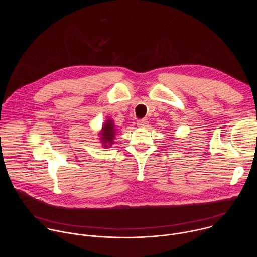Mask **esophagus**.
Returning <instances> with one entry per match:
<instances>
[{"mask_svg":"<svg viewBox=\"0 0 257 257\" xmlns=\"http://www.w3.org/2000/svg\"><path fill=\"white\" fill-rule=\"evenodd\" d=\"M148 125H149V121L146 119H141V120L137 121V126L140 128H145V127H148Z\"/></svg>","mask_w":257,"mask_h":257,"instance_id":"1","label":"esophagus"}]
</instances>
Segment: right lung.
Here are the masks:
<instances>
[{"mask_svg": "<svg viewBox=\"0 0 257 257\" xmlns=\"http://www.w3.org/2000/svg\"><path fill=\"white\" fill-rule=\"evenodd\" d=\"M116 133V129L115 126L113 124L112 120H106V123L103 125L101 133H100V138H101V142L103 144L104 148H108V145L113 144V139Z\"/></svg>", "mask_w": 257, "mask_h": 257, "instance_id": "add662e5", "label": "right lung"}]
</instances>
